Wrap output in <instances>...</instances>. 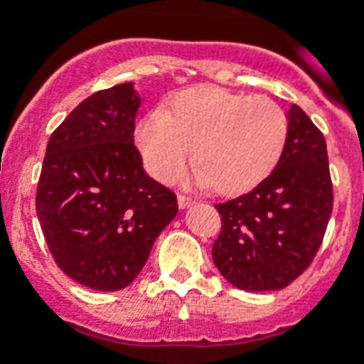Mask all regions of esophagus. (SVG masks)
Here are the masks:
<instances>
[{"label":"esophagus","instance_id":"obj_1","mask_svg":"<svg viewBox=\"0 0 364 364\" xmlns=\"http://www.w3.org/2000/svg\"><path fill=\"white\" fill-rule=\"evenodd\" d=\"M177 204H179V208H181V210H185V208H188V205L194 204V200L191 198V196H185V194H177Z\"/></svg>","mask_w":364,"mask_h":364}]
</instances>
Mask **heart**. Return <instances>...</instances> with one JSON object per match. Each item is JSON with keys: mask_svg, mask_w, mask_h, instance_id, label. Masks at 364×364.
Wrapping results in <instances>:
<instances>
[{"mask_svg": "<svg viewBox=\"0 0 364 364\" xmlns=\"http://www.w3.org/2000/svg\"><path fill=\"white\" fill-rule=\"evenodd\" d=\"M287 134V115L274 100L198 87L177 94L166 113L145 117L136 143L154 177L173 179L193 151L200 185L238 194L274 170Z\"/></svg>", "mask_w": 364, "mask_h": 364, "instance_id": "b5f03b06", "label": "heart"}]
</instances>
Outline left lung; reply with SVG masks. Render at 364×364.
<instances>
[{
    "instance_id": "left-lung-1",
    "label": "left lung",
    "mask_w": 364,
    "mask_h": 364,
    "mask_svg": "<svg viewBox=\"0 0 364 364\" xmlns=\"http://www.w3.org/2000/svg\"><path fill=\"white\" fill-rule=\"evenodd\" d=\"M276 168L253 191L217 204L213 262L242 291L287 287L311 264L333 213V181L321 130L299 105Z\"/></svg>"
}]
</instances>
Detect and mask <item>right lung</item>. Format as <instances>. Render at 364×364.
<instances>
[{"label":"right lung","instance_id":"add662e5","mask_svg":"<svg viewBox=\"0 0 364 364\" xmlns=\"http://www.w3.org/2000/svg\"><path fill=\"white\" fill-rule=\"evenodd\" d=\"M139 104L132 82L82 100L53 132L37 183L54 262L96 291L130 285L177 215V196L145 173L134 145Z\"/></svg>","mask_w":364,"mask_h":364}]
</instances>
